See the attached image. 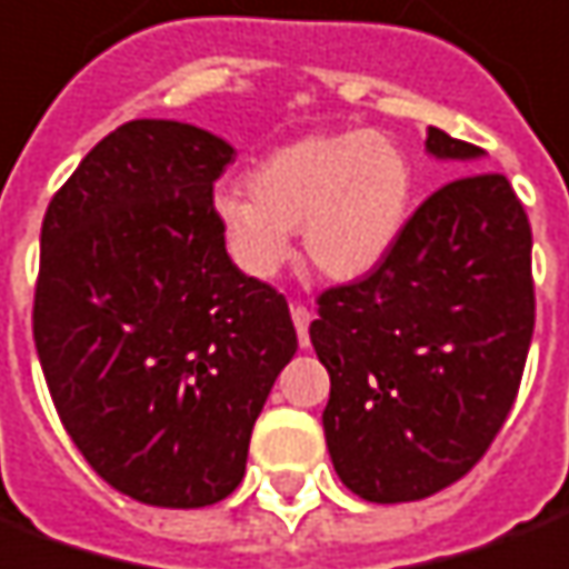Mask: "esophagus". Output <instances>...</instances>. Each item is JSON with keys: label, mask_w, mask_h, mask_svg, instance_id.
Segmentation results:
<instances>
[{"label": "esophagus", "mask_w": 569, "mask_h": 569, "mask_svg": "<svg viewBox=\"0 0 569 569\" xmlns=\"http://www.w3.org/2000/svg\"><path fill=\"white\" fill-rule=\"evenodd\" d=\"M291 318L297 325V337H300V346H309V321H312V312L306 309L303 303L291 306Z\"/></svg>", "instance_id": "esophagus-1"}]
</instances>
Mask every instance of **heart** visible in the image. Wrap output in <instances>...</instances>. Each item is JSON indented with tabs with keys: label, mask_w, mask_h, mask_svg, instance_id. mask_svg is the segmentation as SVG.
Returning a JSON list of instances; mask_svg holds the SVG:
<instances>
[{
	"label": "heart",
	"mask_w": 569,
	"mask_h": 569,
	"mask_svg": "<svg viewBox=\"0 0 569 569\" xmlns=\"http://www.w3.org/2000/svg\"><path fill=\"white\" fill-rule=\"evenodd\" d=\"M248 183L213 196V220L244 272L276 276L291 260V232L303 229L306 257L318 272L356 281L401 239L413 168L395 137L368 128L278 147Z\"/></svg>",
	"instance_id": "obj_1"
}]
</instances>
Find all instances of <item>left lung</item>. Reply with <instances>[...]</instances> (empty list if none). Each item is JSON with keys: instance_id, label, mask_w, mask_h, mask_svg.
I'll list each match as a JSON object with an SVG mask.
<instances>
[{"instance_id": "8db88e82", "label": "left lung", "mask_w": 569, "mask_h": 569, "mask_svg": "<svg viewBox=\"0 0 569 569\" xmlns=\"http://www.w3.org/2000/svg\"><path fill=\"white\" fill-rule=\"evenodd\" d=\"M426 149L466 164L485 156L441 128ZM530 248L509 180L475 171L435 189L373 272L318 297L309 337L330 373L321 422L352 493L432 497L493 445L533 337Z\"/></svg>"}]
</instances>
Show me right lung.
Wrapping results in <instances>:
<instances>
[{
  "label": "right lung",
  "mask_w": 569,
  "mask_h": 569,
  "mask_svg": "<svg viewBox=\"0 0 569 569\" xmlns=\"http://www.w3.org/2000/svg\"><path fill=\"white\" fill-rule=\"evenodd\" d=\"M236 159L196 124L100 140L42 220L33 340L63 429L124 497L199 509L244 478L251 429L297 352L284 293L241 272L213 220Z\"/></svg>",
  "instance_id": "obj_1"
}]
</instances>
